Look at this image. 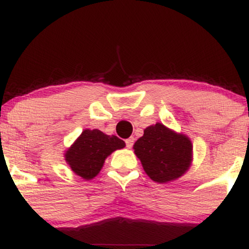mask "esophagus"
<instances>
[{
    "instance_id": "esophagus-1",
    "label": "esophagus",
    "mask_w": 249,
    "mask_h": 249,
    "mask_svg": "<svg viewBox=\"0 0 249 249\" xmlns=\"http://www.w3.org/2000/svg\"><path fill=\"white\" fill-rule=\"evenodd\" d=\"M125 142H126V147L127 148H131L133 146V142H134V139L133 138H128L125 141Z\"/></svg>"
}]
</instances>
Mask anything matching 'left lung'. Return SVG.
Segmentation results:
<instances>
[{
	"mask_svg": "<svg viewBox=\"0 0 249 249\" xmlns=\"http://www.w3.org/2000/svg\"><path fill=\"white\" fill-rule=\"evenodd\" d=\"M133 148L147 176L160 184L180 178L192 162L190 138L160 123L145 128Z\"/></svg>",
	"mask_w": 249,
	"mask_h": 249,
	"instance_id": "1",
	"label": "left lung"
}]
</instances>
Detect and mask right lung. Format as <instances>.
<instances>
[{
  "label": "right lung",
  "mask_w": 249,
  "mask_h": 249,
  "mask_svg": "<svg viewBox=\"0 0 249 249\" xmlns=\"http://www.w3.org/2000/svg\"><path fill=\"white\" fill-rule=\"evenodd\" d=\"M125 147L117 136H107L102 131L84 130L65 152V160L71 170L83 179H93L113 151Z\"/></svg>",
  "instance_id": "add662e5"
}]
</instances>
